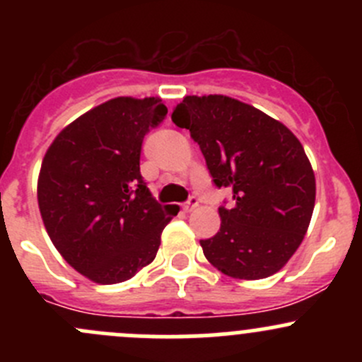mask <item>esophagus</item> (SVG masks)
<instances>
[{"label": "esophagus", "mask_w": 362, "mask_h": 362, "mask_svg": "<svg viewBox=\"0 0 362 362\" xmlns=\"http://www.w3.org/2000/svg\"><path fill=\"white\" fill-rule=\"evenodd\" d=\"M198 198H196V196H191V198H189V202H185L184 204H182V210L184 211H192L194 210L196 206H198Z\"/></svg>", "instance_id": "obj_1"}]
</instances>
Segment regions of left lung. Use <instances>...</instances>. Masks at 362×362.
I'll list each match as a JSON object with an SVG mask.
<instances>
[{
    "instance_id": "8db88e82",
    "label": "left lung",
    "mask_w": 362,
    "mask_h": 362,
    "mask_svg": "<svg viewBox=\"0 0 362 362\" xmlns=\"http://www.w3.org/2000/svg\"><path fill=\"white\" fill-rule=\"evenodd\" d=\"M171 120L191 131L214 184L233 191L203 254L233 279L259 280L287 264L315 206V175L298 138L279 120L233 98L185 96Z\"/></svg>"
}]
</instances>
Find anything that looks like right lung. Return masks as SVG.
<instances>
[{
    "mask_svg": "<svg viewBox=\"0 0 362 362\" xmlns=\"http://www.w3.org/2000/svg\"><path fill=\"white\" fill-rule=\"evenodd\" d=\"M166 113L159 98H113L64 127L43 158V224L64 261L93 282H124L151 264L178 214L152 198L140 173L145 134Z\"/></svg>",
    "mask_w": 362,
    "mask_h": 362,
    "instance_id": "add662e5",
    "label": "right lung"
}]
</instances>
